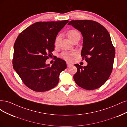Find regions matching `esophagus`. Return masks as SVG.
Returning a JSON list of instances; mask_svg holds the SVG:
<instances>
[{
  "label": "esophagus",
  "mask_w": 127,
  "mask_h": 127,
  "mask_svg": "<svg viewBox=\"0 0 127 127\" xmlns=\"http://www.w3.org/2000/svg\"><path fill=\"white\" fill-rule=\"evenodd\" d=\"M66 64H67V66L68 67L71 66L72 65V64L71 63H68V62H67V63H66Z\"/></svg>",
  "instance_id": "34e87169"
}]
</instances>
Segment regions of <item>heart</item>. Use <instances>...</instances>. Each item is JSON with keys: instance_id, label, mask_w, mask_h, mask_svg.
I'll list each match as a JSON object with an SVG mask.
<instances>
[{"instance_id": "b5f03b06", "label": "heart", "mask_w": 127, "mask_h": 127, "mask_svg": "<svg viewBox=\"0 0 127 127\" xmlns=\"http://www.w3.org/2000/svg\"><path fill=\"white\" fill-rule=\"evenodd\" d=\"M67 35L68 37L69 38L71 41L73 42V41L77 39L79 37H81V35L80 32L76 30H70L67 31ZM61 39V35H58L56 37V38L54 40V45L55 46H58V44L60 42V40ZM75 53H68L66 52H63L61 53L60 56L62 59L67 61H70L72 59V56L75 55Z\"/></svg>"}]
</instances>
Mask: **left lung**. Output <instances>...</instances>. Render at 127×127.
<instances>
[{
  "label": "left lung",
  "instance_id": "8db88e82",
  "mask_svg": "<svg viewBox=\"0 0 127 127\" xmlns=\"http://www.w3.org/2000/svg\"><path fill=\"white\" fill-rule=\"evenodd\" d=\"M81 32L83 37L81 55L86 66L74 64L73 78L79 87L88 90L100 88L108 80L113 68L115 49L106 28L91 20H71L68 23Z\"/></svg>",
  "mask_w": 127,
  "mask_h": 127
}]
</instances>
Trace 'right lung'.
<instances>
[{"label":"right lung","instance_id":"add662e5","mask_svg":"<svg viewBox=\"0 0 127 127\" xmlns=\"http://www.w3.org/2000/svg\"><path fill=\"white\" fill-rule=\"evenodd\" d=\"M68 22H38L18 36L14 46L13 67L28 88L44 92L58 85L61 72L66 68L65 61L56 58L51 66L45 64L54 51L58 32Z\"/></svg>","mask_w":127,"mask_h":127}]
</instances>
